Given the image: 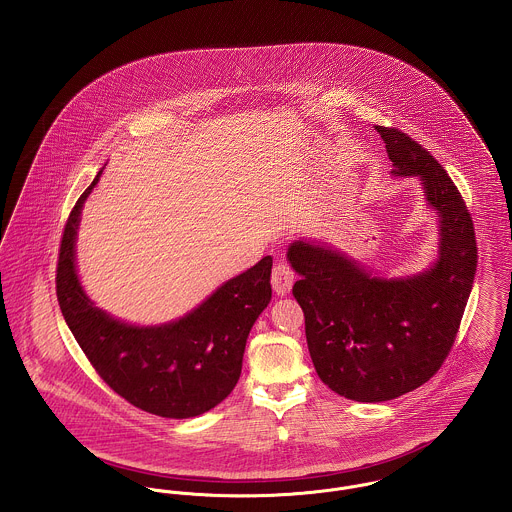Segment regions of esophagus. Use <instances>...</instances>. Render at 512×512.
I'll return each mask as SVG.
<instances>
[{"label":"esophagus","instance_id":"obj_1","mask_svg":"<svg viewBox=\"0 0 512 512\" xmlns=\"http://www.w3.org/2000/svg\"><path fill=\"white\" fill-rule=\"evenodd\" d=\"M294 284V271L288 263H276L272 269V288L278 296H286Z\"/></svg>","mask_w":512,"mask_h":512}]
</instances>
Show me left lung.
<instances>
[{
	"mask_svg": "<svg viewBox=\"0 0 512 512\" xmlns=\"http://www.w3.org/2000/svg\"><path fill=\"white\" fill-rule=\"evenodd\" d=\"M375 129L392 174L418 176L441 216L435 267L387 280L327 243L294 241L288 247L301 276L292 294L303 309L315 371L331 391L358 402L392 400L439 371L456 340L478 265L472 216L443 166L400 129Z\"/></svg>",
	"mask_w": 512,
	"mask_h": 512,
	"instance_id": "obj_1",
	"label": "left lung"
}]
</instances>
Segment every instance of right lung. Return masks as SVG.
<instances>
[{
    "label": "right lung",
    "instance_id": "obj_1",
    "mask_svg": "<svg viewBox=\"0 0 512 512\" xmlns=\"http://www.w3.org/2000/svg\"><path fill=\"white\" fill-rule=\"evenodd\" d=\"M79 197L63 228L56 294L67 327L100 379L160 418L185 420L209 412L234 391L249 331L271 301L272 257L222 284L180 321L133 327L96 309L75 271L79 216L92 187Z\"/></svg>",
    "mask_w": 512,
    "mask_h": 512
}]
</instances>
